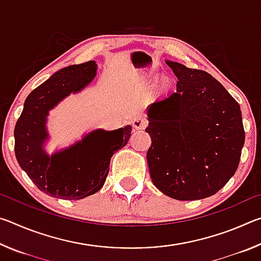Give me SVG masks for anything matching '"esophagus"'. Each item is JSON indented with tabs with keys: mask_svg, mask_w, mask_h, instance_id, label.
Instances as JSON below:
<instances>
[{
	"mask_svg": "<svg viewBox=\"0 0 261 261\" xmlns=\"http://www.w3.org/2000/svg\"><path fill=\"white\" fill-rule=\"evenodd\" d=\"M146 124H147V121L145 120L143 116H140V115H137V116L134 117V120H132V125H134V127L137 130L144 129V127L146 126Z\"/></svg>",
	"mask_w": 261,
	"mask_h": 261,
	"instance_id": "esophagus-1",
	"label": "esophagus"
}]
</instances>
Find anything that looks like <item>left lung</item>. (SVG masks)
<instances>
[{
  "label": "left lung",
  "instance_id": "8db88e82",
  "mask_svg": "<svg viewBox=\"0 0 261 261\" xmlns=\"http://www.w3.org/2000/svg\"><path fill=\"white\" fill-rule=\"evenodd\" d=\"M166 63L177 85L147 110L149 175L168 197L204 199L237 170L245 140L241 107L210 73L177 62Z\"/></svg>",
  "mask_w": 261,
  "mask_h": 261
}]
</instances>
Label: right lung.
<instances>
[{
	"mask_svg": "<svg viewBox=\"0 0 261 261\" xmlns=\"http://www.w3.org/2000/svg\"><path fill=\"white\" fill-rule=\"evenodd\" d=\"M96 68L95 61H88L59 70L31 92L16 123L17 161L37 188L50 197L78 200L98 192L109 173L110 158L131 136V125L113 131L98 129L51 155L43 149L49 110L86 87L94 79Z\"/></svg>",
	"mask_w": 261,
	"mask_h": 261,
	"instance_id": "right-lung-1",
	"label": "right lung"
}]
</instances>
